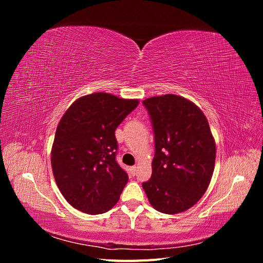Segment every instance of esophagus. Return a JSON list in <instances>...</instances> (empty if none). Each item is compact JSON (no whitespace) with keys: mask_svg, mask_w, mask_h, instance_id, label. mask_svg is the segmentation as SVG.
I'll return each instance as SVG.
<instances>
[{"mask_svg":"<svg viewBox=\"0 0 263 263\" xmlns=\"http://www.w3.org/2000/svg\"><path fill=\"white\" fill-rule=\"evenodd\" d=\"M136 171H137V166L136 165L132 166V168H130V173L133 174V176H135V174H136Z\"/></svg>","mask_w":263,"mask_h":263,"instance_id":"esophagus-1","label":"esophagus"}]
</instances>
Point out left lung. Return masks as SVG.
Segmentation results:
<instances>
[{
	"label": "left lung",
	"mask_w": 263,
	"mask_h": 263,
	"mask_svg": "<svg viewBox=\"0 0 263 263\" xmlns=\"http://www.w3.org/2000/svg\"><path fill=\"white\" fill-rule=\"evenodd\" d=\"M155 134L153 174L142 183L151 206L164 214L192 208L208 190L216 146L208 118L183 97L165 94L146 99Z\"/></svg>",
	"instance_id": "left-lung-1"
}]
</instances>
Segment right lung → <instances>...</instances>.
I'll use <instances>...</instances> for the list:
<instances>
[{
	"label": "right lung",
	"mask_w": 263,
	"mask_h": 263,
	"mask_svg": "<svg viewBox=\"0 0 263 263\" xmlns=\"http://www.w3.org/2000/svg\"><path fill=\"white\" fill-rule=\"evenodd\" d=\"M138 103L98 92L78 99L63 114L51 166L61 194L74 209L97 215L118 202L128 176L116 161L115 130Z\"/></svg>",
	"instance_id": "right-lung-1"
}]
</instances>
